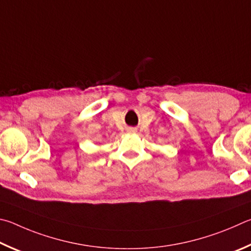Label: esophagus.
Wrapping results in <instances>:
<instances>
[{
    "instance_id": "esophagus-1",
    "label": "esophagus",
    "mask_w": 251,
    "mask_h": 251,
    "mask_svg": "<svg viewBox=\"0 0 251 251\" xmlns=\"http://www.w3.org/2000/svg\"><path fill=\"white\" fill-rule=\"evenodd\" d=\"M129 131H131V132H135V131H137V130H135V129H129Z\"/></svg>"
}]
</instances>
